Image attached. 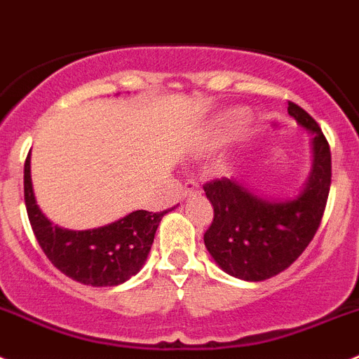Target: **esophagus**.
I'll use <instances>...</instances> for the list:
<instances>
[{
    "label": "esophagus",
    "instance_id": "esophagus-1",
    "mask_svg": "<svg viewBox=\"0 0 359 359\" xmlns=\"http://www.w3.org/2000/svg\"><path fill=\"white\" fill-rule=\"evenodd\" d=\"M202 193V189H200V186L196 182H186V186H184L182 193H180V198H189V196H196Z\"/></svg>",
    "mask_w": 359,
    "mask_h": 359
}]
</instances>
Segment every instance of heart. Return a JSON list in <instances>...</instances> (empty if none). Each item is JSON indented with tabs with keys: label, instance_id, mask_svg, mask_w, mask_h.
I'll use <instances>...</instances> for the list:
<instances>
[{
	"label": "heart",
	"instance_id": "b5f03b06",
	"mask_svg": "<svg viewBox=\"0 0 359 359\" xmlns=\"http://www.w3.org/2000/svg\"><path fill=\"white\" fill-rule=\"evenodd\" d=\"M245 121H247V111L245 109H232V111H225L218 114L215 119L209 121L205 130L200 135L198 143H196V151L205 154V151H212L227 144L241 130Z\"/></svg>",
	"mask_w": 359,
	"mask_h": 359
}]
</instances>
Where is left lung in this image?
Segmentation results:
<instances>
[{
	"label": "left lung",
	"mask_w": 359,
	"mask_h": 359,
	"mask_svg": "<svg viewBox=\"0 0 359 359\" xmlns=\"http://www.w3.org/2000/svg\"><path fill=\"white\" fill-rule=\"evenodd\" d=\"M288 114L311 134V170L295 196L268 198L241 180L203 186L215 209L203 243L225 273L259 283L277 276L306 250L320 225L331 187V150L315 119L290 102Z\"/></svg>",
	"instance_id": "obj_1"
}]
</instances>
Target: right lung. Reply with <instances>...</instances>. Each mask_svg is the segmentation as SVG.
Instances as JSON below:
<instances>
[{
  "instance_id": "1",
  "label": "right lung",
  "mask_w": 359,
  "mask_h": 359,
  "mask_svg": "<svg viewBox=\"0 0 359 359\" xmlns=\"http://www.w3.org/2000/svg\"><path fill=\"white\" fill-rule=\"evenodd\" d=\"M30 154L25 163V203L30 225L48 259L64 276L87 286H118L143 268L156 231L168 211L140 209L103 227L71 231L44 216L34 195Z\"/></svg>"
}]
</instances>
